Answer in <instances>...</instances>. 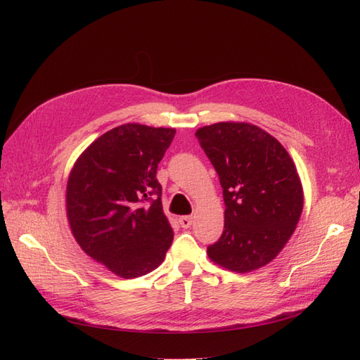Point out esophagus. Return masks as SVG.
Wrapping results in <instances>:
<instances>
[{"mask_svg":"<svg viewBox=\"0 0 360 360\" xmlns=\"http://www.w3.org/2000/svg\"><path fill=\"white\" fill-rule=\"evenodd\" d=\"M179 222L183 228H189L193 222V217L192 216H181V217H179Z\"/></svg>","mask_w":360,"mask_h":360,"instance_id":"1","label":"esophagus"}]
</instances>
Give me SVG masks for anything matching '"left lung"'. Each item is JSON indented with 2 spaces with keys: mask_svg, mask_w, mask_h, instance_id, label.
<instances>
[{
  "mask_svg": "<svg viewBox=\"0 0 360 360\" xmlns=\"http://www.w3.org/2000/svg\"><path fill=\"white\" fill-rule=\"evenodd\" d=\"M195 136L219 176L225 202L224 233L207 255L237 274L269 264L303 210L302 183L288 151L250 123H214Z\"/></svg>",
  "mask_w": 360,
  "mask_h": 360,
  "instance_id": "8db88e82",
  "label": "left lung"
}]
</instances>
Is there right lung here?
I'll list each match as a JSON object with an SVG mask.
<instances>
[{
	"label": "right lung",
	"instance_id": "1",
	"mask_svg": "<svg viewBox=\"0 0 360 360\" xmlns=\"http://www.w3.org/2000/svg\"><path fill=\"white\" fill-rule=\"evenodd\" d=\"M174 135L171 127L117 126L93 141L70 171L66 212L75 240L120 278L150 274L172 243L156 171Z\"/></svg>",
	"mask_w": 360,
	"mask_h": 360
}]
</instances>
